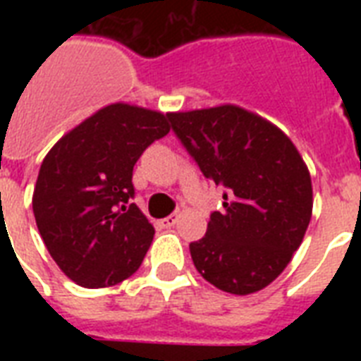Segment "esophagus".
<instances>
[{
	"label": "esophagus",
	"instance_id": "esophagus-1",
	"mask_svg": "<svg viewBox=\"0 0 361 361\" xmlns=\"http://www.w3.org/2000/svg\"><path fill=\"white\" fill-rule=\"evenodd\" d=\"M176 223H178V214H172V215H169V217H164V219L159 221L161 228H172Z\"/></svg>",
	"mask_w": 361,
	"mask_h": 361
}]
</instances>
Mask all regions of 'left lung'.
Wrapping results in <instances>:
<instances>
[{"instance_id": "obj_1", "label": "left lung", "mask_w": 361, "mask_h": 361, "mask_svg": "<svg viewBox=\"0 0 361 361\" xmlns=\"http://www.w3.org/2000/svg\"><path fill=\"white\" fill-rule=\"evenodd\" d=\"M202 174L225 189L191 258L219 290H262L288 266L313 212L311 176L290 138L260 116L223 104L169 114Z\"/></svg>"}]
</instances>
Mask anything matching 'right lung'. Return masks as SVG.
I'll return each instance as SVG.
<instances>
[{"mask_svg": "<svg viewBox=\"0 0 361 361\" xmlns=\"http://www.w3.org/2000/svg\"><path fill=\"white\" fill-rule=\"evenodd\" d=\"M169 130V114L116 103L47 153L33 191V215L50 257L76 285H118L140 268L155 231L130 202L133 169Z\"/></svg>", "mask_w": 361, "mask_h": 361, "instance_id": "add662e5", "label": "right lung"}]
</instances>
